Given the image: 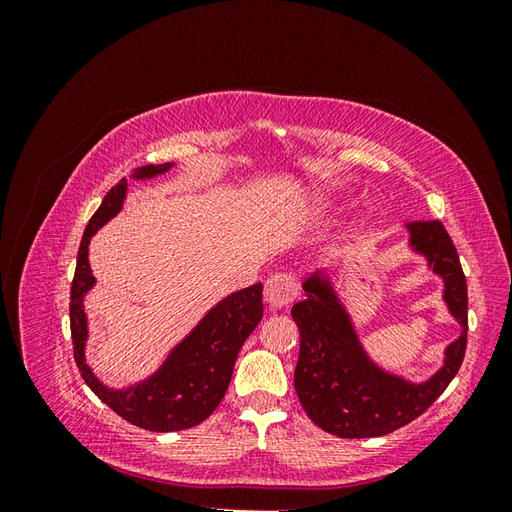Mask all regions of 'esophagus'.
I'll list each match as a JSON object with an SVG mask.
<instances>
[{
    "instance_id": "obj_1",
    "label": "esophagus",
    "mask_w": 512,
    "mask_h": 512,
    "mask_svg": "<svg viewBox=\"0 0 512 512\" xmlns=\"http://www.w3.org/2000/svg\"><path fill=\"white\" fill-rule=\"evenodd\" d=\"M294 297H297V284H294L292 275L275 273L265 282V301L273 312L286 309Z\"/></svg>"
}]
</instances>
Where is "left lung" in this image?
Wrapping results in <instances>:
<instances>
[{"label":"left lung","mask_w":512,"mask_h":512,"mask_svg":"<svg viewBox=\"0 0 512 512\" xmlns=\"http://www.w3.org/2000/svg\"><path fill=\"white\" fill-rule=\"evenodd\" d=\"M406 230L410 252L444 282L442 301L461 333L444 348L436 374L408 380L371 359L331 271L307 275L305 299L292 307L301 333L294 389L307 416L337 438H378L412 423L444 393L466 354L468 286L455 245L442 222H412Z\"/></svg>","instance_id":"1"}]
</instances>
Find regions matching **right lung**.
Instances as JSON below:
<instances>
[{
	"label": "right lung",
	"mask_w": 512,
	"mask_h": 512,
	"mask_svg": "<svg viewBox=\"0 0 512 512\" xmlns=\"http://www.w3.org/2000/svg\"><path fill=\"white\" fill-rule=\"evenodd\" d=\"M173 166L175 162L147 164L136 168L130 179H153L168 173ZM126 196L128 181L121 179L108 190L83 232L70 292L74 361L89 389L128 423L158 433L190 429L203 423L220 406L232 378L237 354L262 318V284L232 292L220 303H215L196 327L175 348H170L162 365L145 380L130 384L126 389L106 386L98 380L85 359L89 337L85 297L96 286V277L89 267V241L123 209Z\"/></svg>",
	"instance_id": "obj_1"
}]
</instances>
